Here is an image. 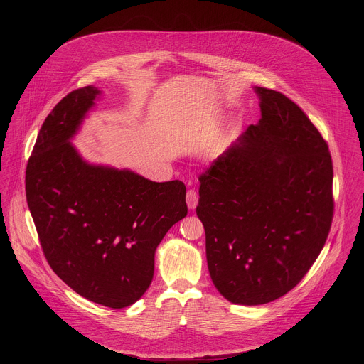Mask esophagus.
<instances>
[{"instance_id": "esophagus-1", "label": "esophagus", "mask_w": 364, "mask_h": 364, "mask_svg": "<svg viewBox=\"0 0 364 364\" xmlns=\"http://www.w3.org/2000/svg\"><path fill=\"white\" fill-rule=\"evenodd\" d=\"M186 200H187V205L190 210H194L197 204H198V194L194 191V190H188L187 191V196H186Z\"/></svg>"}]
</instances>
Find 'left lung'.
Listing matches in <instances>:
<instances>
[{
	"label": "left lung",
	"mask_w": 364,
	"mask_h": 364,
	"mask_svg": "<svg viewBox=\"0 0 364 364\" xmlns=\"http://www.w3.org/2000/svg\"><path fill=\"white\" fill-rule=\"evenodd\" d=\"M262 118L200 176L196 213L218 291L261 305L291 291L316 262L333 220L328 145L285 95L253 87Z\"/></svg>",
	"instance_id": "8db88e82"
}]
</instances>
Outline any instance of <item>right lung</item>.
<instances>
[{
	"mask_svg": "<svg viewBox=\"0 0 364 364\" xmlns=\"http://www.w3.org/2000/svg\"><path fill=\"white\" fill-rule=\"evenodd\" d=\"M102 95L65 96L41 125L26 194L48 265L80 296L109 308L136 302L154 277L157 246L187 216L186 186L92 164L70 142Z\"/></svg>",
	"mask_w": 364,
	"mask_h": 364,
	"instance_id": "add662e5",
	"label": "right lung"
}]
</instances>
